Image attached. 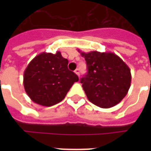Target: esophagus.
<instances>
[{
  "label": "esophagus",
  "mask_w": 151,
  "mask_h": 151,
  "mask_svg": "<svg viewBox=\"0 0 151 151\" xmlns=\"http://www.w3.org/2000/svg\"><path fill=\"white\" fill-rule=\"evenodd\" d=\"M74 73L79 77V75H80V70H79V69H76L75 71H74Z\"/></svg>",
  "instance_id": "1"
}]
</instances>
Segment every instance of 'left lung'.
<instances>
[{
    "label": "left lung",
    "instance_id": "1",
    "mask_svg": "<svg viewBox=\"0 0 151 151\" xmlns=\"http://www.w3.org/2000/svg\"><path fill=\"white\" fill-rule=\"evenodd\" d=\"M78 52L87 63L88 73L81 83L88 100L101 108L119 103L131 85V72L127 64L112 52Z\"/></svg>",
    "mask_w": 151,
    "mask_h": 151
}]
</instances>
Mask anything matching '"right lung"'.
Segmentation results:
<instances>
[{
  "instance_id": "1",
  "label": "right lung",
  "mask_w": 151,
  "mask_h": 151,
  "mask_svg": "<svg viewBox=\"0 0 151 151\" xmlns=\"http://www.w3.org/2000/svg\"><path fill=\"white\" fill-rule=\"evenodd\" d=\"M67 65L68 60L60 52H42L32 59L24 71L23 85L33 102L51 106L65 98L73 83L79 80Z\"/></svg>"
}]
</instances>
